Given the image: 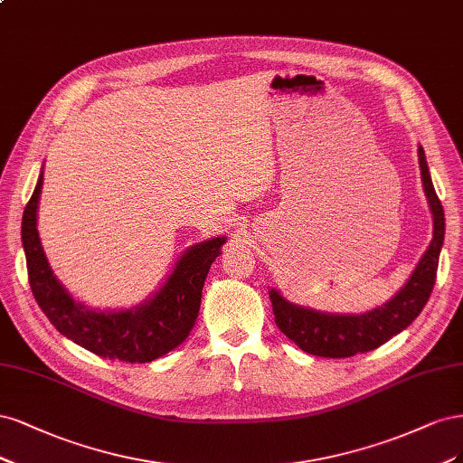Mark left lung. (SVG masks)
Here are the masks:
<instances>
[{
	"label": "left lung",
	"instance_id": "obj_1",
	"mask_svg": "<svg viewBox=\"0 0 463 463\" xmlns=\"http://www.w3.org/2000/svg\"><path fill=\"white\" fill-rule=\"evenodd\" d=\"M425 196L432 213V241L420 263L389 302L357 316L326 313L288 302L277 288L269 290L275 323L296 346L321 357H350L375 350L402 333L420 316L435 287L439 256L444 244V210L432 186L423 147H417Z\"/></svg>",
	"mask_w": 463,
	"mask_h": 463
}]
</instances>
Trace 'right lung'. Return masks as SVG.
Segmentation results:
<instances>
[{"mask_svg": "<svg viewBox=\"0 0 463 463\" xmlns=\"http://www.w3.org/2000/svg\"><path fill=\"white\" fill-rule=\"evenodd\" d=\"M43 173L23 213V248L31 288L55 329L74 345L109 360L154 362L190 335L200 313L202 288L225 236L190 246L152 298L130 309H90L77 302L53 275L38 234V202Z\"/></svg>", "mask_w": 463, "mask_h": 463, "instance_id": "1", "label": "right lung"}]
</instances>
